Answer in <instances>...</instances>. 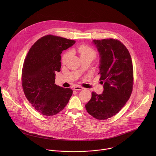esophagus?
I'll return each instance as SVG.
<instances>
[{
  "label": "esophagus",
  "instance_id": "1",
  "mask_svg": "<svg viewBox=\"0 0 156 156\" xmlns=\"http://www.w3.org/2000/svg\"><path fill=\"white\" fill-rule=\"evenodd\" d=\"M83 89V87H82L81 86H76L73 87V90H76V91H80V90H82Z\"/></svg>",
  "mask_w": 156,
  "mask_h": 156
}]
</instances>
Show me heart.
Returning <instances> with one entry per match:
<instances>
[{"label":"heart","instance_id":"1","mask_svg":"<svg viewBox=\"0 0 156 156\" xmlns=\"http://www.w3.org/2000/svg\"><path fill=\"white\" fill-rule=\"evenodd\" d=\"M78 53L80 54L81 58L90 57V58L93 59L96 55V52L92 48L88 47L86 45H82V46H80L78 49ZM69 55V52H66L63 55V56L62 57L63 62H65L66 61V60L67 59Z\"/></svg>","mask_w":156,"mask_h":156}]
</instances>
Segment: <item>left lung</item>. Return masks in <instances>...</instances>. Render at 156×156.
<instances>
[{
  "mask_svg": "<svg viewBox=\"0 0 156 156\" xmlns=\"http://www.w3.org/2000/svg\"><path fill=\"white\" fill-rule=\"evenodd\" d=\"M100 60L99 74L104 83L101 94L92 92L86 105L94 118L105 120L116 115L129 99L133 85V69L130 54L121 42L113 39L93 40Z\"/></svg>",
  "mask_w": 156,
  "mask_h": 156,
  "instance_id": "8db88e82",
  "label": "left lung"
}]
</instances>
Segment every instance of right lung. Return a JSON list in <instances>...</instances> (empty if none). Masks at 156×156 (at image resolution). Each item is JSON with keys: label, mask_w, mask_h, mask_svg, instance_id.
I'll return each instance as SVG.
<instances>
[{"label": "right lung", "mask_w": 156, "mask_h": 156, "mask_svg": "<svg viewBox=\"0 0 156 156\" xmlns=\"http://www.w3.org/2000/svg\"><path fill=\"white\" fill-rule=\"evenodd\" d=\"M75 41L47 35L30 48L22 70V86L25 95L36 110L44 115H54L69 102L73 91L55 84V72L61 68L62 51Z\"/></svg>", "instance_id": "obj_1"}]
</instances>
